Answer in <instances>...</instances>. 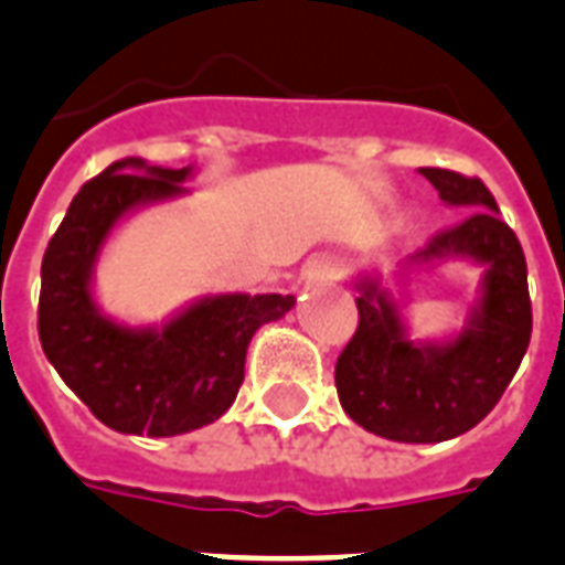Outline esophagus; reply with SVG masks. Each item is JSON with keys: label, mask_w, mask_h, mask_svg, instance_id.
I'll return each instance as SVG.
<instances>
[{"label": "esophagus", "mask_w": 565, "mask_h": 565, "mask_svg": "<svg viewBox=\"0 0 565 565\" xmlns=\"http://www.w3.org/2000/svg\"><path fill=\"white\" fill-rule=\"evenodd\" d=\"M334 273H338V269H334L331 260H313V264L308 266V278H311V281H331Z\"/></svg>", "instance_id": "esophagus-1"}]
</instances>
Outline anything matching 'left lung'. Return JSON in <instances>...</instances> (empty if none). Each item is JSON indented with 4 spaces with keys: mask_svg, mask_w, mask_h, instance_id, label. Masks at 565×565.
Here are the masks:
<instances>
[{
    "mask_svg": "<svg viewBox=\"0 0 565 565\" xmlns=\"http://www.w3.org/2000/svg\"><path fill=\"white\" fill-rule=\"evenodd\" d=\"M438 198L471 210L462 225L408 254L397 275L445 260L483 266L480 296L459 331L441 340H412L394 292L361 275L359 331L340 352L334 382L343 412L367 433L406 445H438L477 426L522 364L533 313L522 243L501 222L483 180L447 168H420Z\"/></svg>",
    "mask_w": 565,
    "mask_h": 565,
    "instance_id": "obj_1",
    "label": "left lung"
}]
</instances>
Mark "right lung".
Masks as SVG:
<instances>
[{"label": "right lung", "instance_id": "right-lung-1", "mask_svg": "<svg viewBox=\"0 0 565 565\" xmlns=\"http://www.w3.org/2000/svg\"><path fill=\"white\" fill-rule=\"evenodd\" d=\"M192 171L139 157L111 162L76 192L43 254V352L94 417L124 436H183L218 420L243 385L254 331L296 305L281 292H218L162 326H127L103 313L94 266L111 231L141 206L186 195Z\"/></svg>", "mask_w": 565, "mask_h": 565}]
</instances>
